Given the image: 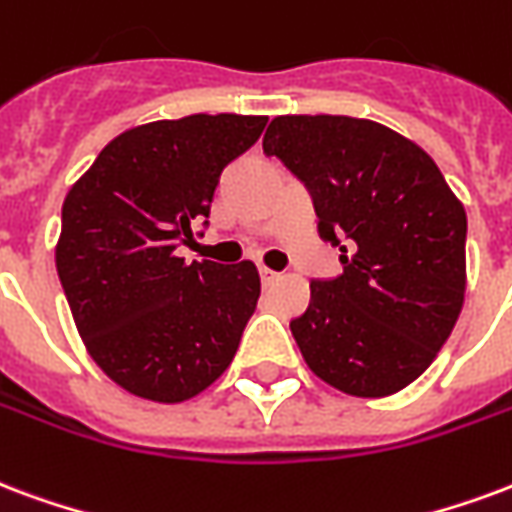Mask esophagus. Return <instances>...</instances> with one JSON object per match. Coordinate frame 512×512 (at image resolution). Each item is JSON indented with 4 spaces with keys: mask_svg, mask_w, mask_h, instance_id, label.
<instances>
[{
    "mask_svg": "<svg viewBox=\"0 0 512 512\" xmlns=\"http://www.w3.org/2000/svg\"><path fill=\"white\" fill-rule=\"evenodd\" d=\"M279 276H282V274H276L274 268H266V266L260 268V279H263V287H271L274 282H279Z\"/></svg>",
    "mask_w": 512,
    "mask_h": 512,
    "instance_id": "esophagus-1",
    "label": "esophagus"
}]
</instances>
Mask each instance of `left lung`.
<instances>
[{"label":"left lung","instance_id":"obj_1","mask_svg":"<svg viewBox=\"0 0 512 512\" xmlns=\"http://www.w3.org/2000/svg\"><path fill=\"white\" fill-rule=\"evenodd\" d=\"M263 151L304 181L344 274L290 323L306 366L358 399L399 393L448 342L467 290V211L437 162L391 127L276 116ZM339 237L348 238L342 247Z\"/></svg>","mask_w":512,"mask_h":512}]
</instances>
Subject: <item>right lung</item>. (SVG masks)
Returning <instances> with one entry per match:
<instances>
[{
  "mask_svg": "<svg viewBox=\"0 0 512 512\" xmlns=\"http://www.w3.org/2000/svg\"><path fill=\"white\" fill-rule=\"evenodd\" d=\"M268 116L192 113L121 132L62 206L56 271L86 350L124 391L179 404L222 377L260 298L252 260L176 255Z\"/></svg>",
  "mask_w": 512,
  "mask_h": 512,
  "instance_id": "obj_1",
  "label": "right lung"
}]
</instances>
